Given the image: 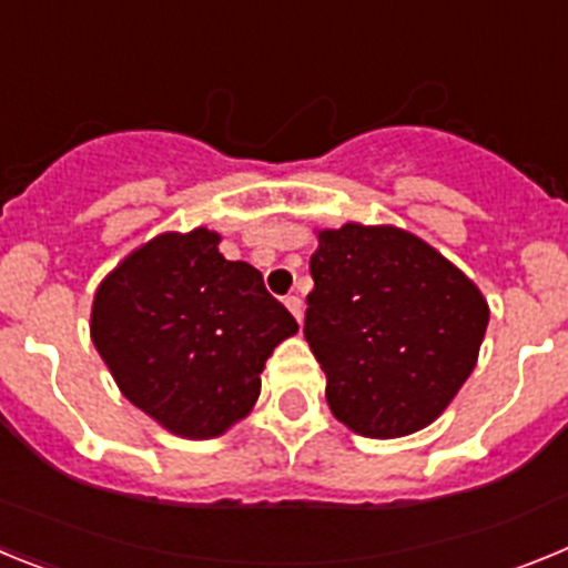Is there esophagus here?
Listing matches in <instances>:
<instances>
[{
    "label": "esophagus",
    "instance_id": "esophagus-1",
    "mask_svg": "<svg viewBox=\"0 0 568 568\" xmlns=\"http://www.w3.org/2000/svg\"><path fill=\"white\" fill-rule=\"evenodd\" d=\"M284 304H287L290 313L295 315V321L304 318V301H301L298 295H287V298H284Z\"/></svg>",
    "mask_w": 568,
    "mask_h": 568
}]
</instances>
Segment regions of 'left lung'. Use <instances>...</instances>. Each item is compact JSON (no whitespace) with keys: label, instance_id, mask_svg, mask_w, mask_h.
Listing matches in <instances>:
<instances>
[{"label":"left lung","instance_id":"left-lung-1","mask_svg":"<svg viewBox=\"0 0 568 568\" xmlns=\"http://www.w3.org/2000/svg\"><path fill=\"white\" fill-rule=\"evenodd\" d=\"M304 335L335 418L366 438L433 424L475 369L489 324L480 290L395 227L318 233Z\"/></svg>","mask_w":568,"mask_h":568}]
</instances>
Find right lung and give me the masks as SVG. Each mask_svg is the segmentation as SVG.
I'll return each instance as SVG.
<instances>
[{"mask_svg": "<svg viewBox=\"0 0 568 568\" xmlns=\"http://www.w3.org/2000/svg\"><path fill=\"white\" fill-rule=\"evenodd\" d=\"M298 329L247 261L199 227L159 235L102 281L90 333L124 398L184 438H215L253 409L261 369Z\"/></svg>", "mask_w": 568, "mask_h": 568, "instance_id": "add662e5", "label": "right lung"}]
</instances>
